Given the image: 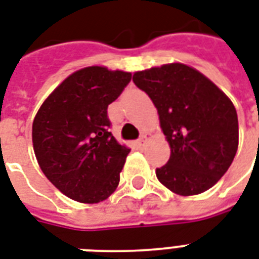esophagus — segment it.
I'll return each mask as SVG.
<instances>
[{
  "instance_id": "esophagus-1",
  "label": "esophagus",
  "mask_w": 259,
  "mask_h": 259,
  "mask_svg": "<svg viewBox=\"0 0 259 259\" xmlns=\"http://www.w3.org/2000/svg\"><path fill=\"white\" fill-rule=\"evenodd\" d=\"M148 137H149L148 134H143L141 137L138 138V141H137L138 147H140V148L145 147V144H147V141H148Z\"/></svg>"
}]
</instances>
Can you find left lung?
<instances>
[{
  "label": "left lung",
  "mask_w": 259,
  "mask_h": 259,
  "mask_svg": "<svg viewBox=\"0 0 259 259\" xmlns=\"http://www.w3.org/2000/svg\"><path fill=\"white\" fill-rule=\"evenodd\" d=\"M134 84L151 98L171 148L156 177L179 195H195L214 186L230 168L239 126L234 104L198 70L168 64L133 74Z\"/></svg>",
  "instance_id": "obj_1"
}]
</instances>
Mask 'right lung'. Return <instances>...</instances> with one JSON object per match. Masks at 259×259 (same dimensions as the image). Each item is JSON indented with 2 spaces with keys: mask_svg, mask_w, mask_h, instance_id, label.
<instances>
[{
  "mask_svg": "<svg viewBox=\"0 0 259 259\" xmlns=\"http://www.w3.org/2000/svg\"><path fill=\"white\" fill-rule=\"evenodd\" d=\"M132 73L90 66L72 73L43 102L32 123L33 152L66 197L98 204L115 191L130 149L110 132L111 104Z\"/></svg>",
  "mask_w": 259,
  "mask_h": 259,
  "instance_id": "add662e5",
  "label": "right lung"
}]
</instances>
